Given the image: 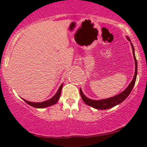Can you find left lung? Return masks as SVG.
<instances>
[{"instance_id": "obj_1", "label": "left lung", "mask_w": 147, "mask_h": 147, "mask_svg": "<svg viewBox=\"0 0 147 147\" xmlns=\"http://www.w3.org/2000/svg\"><path fill=\"white\" fill-rule=\"evenodd\" d=\"M126 39L130 42V38L127 37V36H126ZM130 44H131V46H132V53H133V57H134V62H135V72H134L133 79H132V82H130L128 87L126 88L123 92H122L121 93L118 94V95L113 96V97L107 98V99H102V100H92V99H90V98H88V97H86V96L84 94L83 92H82L81 88H80V95H81V97L82 98V100H83V101L84 102V103L86 104L88 106H92V107H93L94 108H96V109L106 110V109H109V108H111L112 107H114V106L118 105V104L122 103V102L128 97V95L130 94V92H131L132 88L134 87V84H135V82H136V76H137V61H136V59L135 57V53H134V49L133 45H132L131 42H130Z\"/></svg>"}]
</instances>
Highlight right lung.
<instances>
[{"mask_svg": "<svg viewBox=\"0 0 147 147\" xmlns=\"http://www.w3.org/2000/svg\"><path fill=\"white\" fill-rule=\"evenodd\" d=\"M62 87H63V84L60 86V87L57 90V93H56L51 98L46 100V101H44L42 102H32L27 101V100L23 99V98H22V99H23L26 103L28 104L30 106H33V107H35L37 108H44L46 107H49V106H51L52 105L55 104L57 102L58 100H59L60 98V95H61Z\"/></svg>", "mask_w": 147, "mask_h": 147, "instance_id": "obj_1", "label": "right lung"}]
</instances>
